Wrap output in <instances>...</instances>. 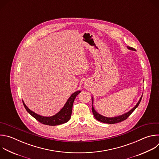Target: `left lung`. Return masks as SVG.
<instances>
[{
  "label": "left lung",
  "instance_id": "1",
  "mask_svg": "<svg viewBox=\"0 0 159 159\" xmlns=\"http://www.w3.org/2000/svg\"><path fill=\"white\" fill-rule=\"evenodd\" d=\"M127 48L129 50H135V48L131 47H127ZM142 98V95L140 98V100H139V102H137V103L136 104L135 106L130 111H129L128 112L122 114L121 116H117V117H107L103 116L102 115H100V114H98V112H97L95 111V110L94 109L93 107V97H92V111L93 112V114L94 116V117L99 122H103V123H106V124H116V123H119L120 122H122L124 120H125V119H127L128 118V117L136 109V108L139 106V105L141 101V99Z\"/></svg>",
  "mask_w": 159,
  "mask_h": 159
}]
</instances>
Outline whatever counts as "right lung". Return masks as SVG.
<instances>
[{
	"label": "right lung",
	"instance_id": "1",
	"mask_svg": "<svg viewBox=\"0 0 159 159\" xmlns=\"http://www.w3.org/2000/svg\"><path fill=\"white\" fill-rule=\"evenodd\" d=\"M80 92V91L78 90L74 92V93H72L67 100V102L64 105L63 108L57 114L51 117H43V116H41L40 115L37 114L36 113L30 110L26 106V105L25 104L23 100L22 102H23L24 106L26 109V111L39 122L47 125H52V126L58 125L66 123L70 120L72 115V106H73L74 101L75 97H77V95Z\"/></svg>",
	"mask_w": 159,
	"mask_h": 159
}]
</instances>
